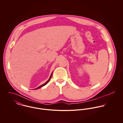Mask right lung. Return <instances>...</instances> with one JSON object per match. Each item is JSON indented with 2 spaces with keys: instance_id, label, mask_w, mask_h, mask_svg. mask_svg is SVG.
Instances as JSON below:
<instances>
[{
  "instance_id": "right-lung-1",
  "label": "right lung",
  "mask_w": 123,
  "mask_h": 123,
  "mask_svg": "<svg viewBox=\"0 0 123 123\" xmlns=\"http://www.w3.org/2000/svg\"><path fill=\"white\" fill-rule=\"evenodd\" d=\"M52 73H53V72L52 73V74H51V76H50V78H49V79L45 83H44L43 84V85H41L40 86H39V87H38V88H35V89H38V88H41V87H43V86H45L46 84H47V83H48V82L50 81V79H51V77H52Z\"/></svg>"
}]
</instances>
